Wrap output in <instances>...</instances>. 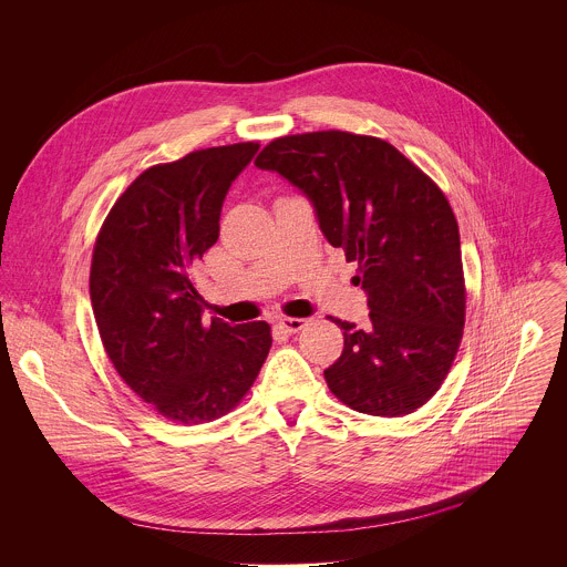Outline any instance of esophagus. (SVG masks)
<instances>
[{
  "mask_svg": "<svg viewBox=\"0 0 567 567\" xmlns=\"http://www.w3.org/2000/svg\"><path fill=\"white\" fill-rule=\"evenodd\" d=\"M307 322H309V320H305V318H287V316L276 320V324H278L282 331H287V333H298L300 329L307 327Z\"/></svg>",
  "mask_w": 567,
  "mask_h": 567,
  "instance_id": "34e87169",
  "label": "esophagus"
}]
</instances>
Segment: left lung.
I'll return each instance as SVG.
<instances>
[{"instance_id":"1","label":"left lung","mask_w":567,"mask_h":567,"mask_svg":"<svg viewBox=\"0 0 567 567\" xmlns=\"http://www.w3.org/2000/svg\"><path fill=\"white\" fill-rule=\"evenodd\" d=\"M256 167L298 187L324 238L358 262L371 313L367 327L336 320L344 351L324 371L331 393L378 417L424 406L466 316L460 229L442 189L391 143L340 130L276 138Z\"/></svg>"}]
</instances>
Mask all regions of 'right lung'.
Segmentation results:
<instances>
[{"mask_svg":"<svg viewBox=\"0 0 567 567\" xmlns=\"http://www.w3.org/2000/svg\"><path fill=\"white\" fill-rule=\"evenodd\" d=\"M258 143L196 150L145 169L110 209L90 300L123 382L163 417L212 422L249 391L271 349L267 322H203L192 267L218 240L220 209Z\"/></svg>","mask_w":567,"mask_h":567,"instance_id":"right-lung-1","label":"right lung"}]
</instances>
